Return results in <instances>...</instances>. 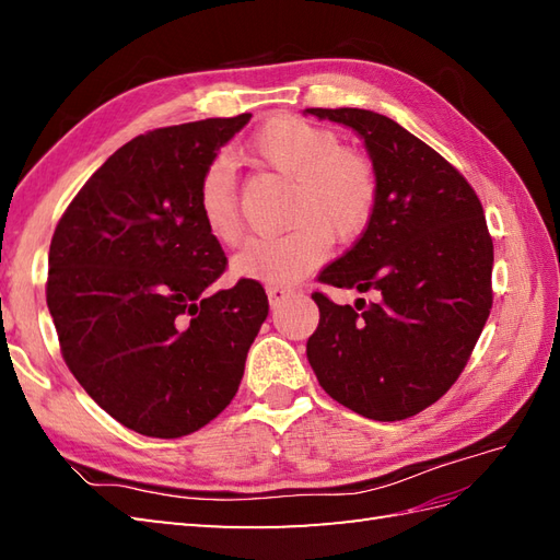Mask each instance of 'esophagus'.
I'll return each instance as SVG.
<instances>
[{
	"mask_svg": "<svg viewBox=\"0 0 560 560\" xmlns=\"http://www.w3.org/2000/svg\"><path fill=\"white\" fill-rule=\"evenodd\" d=\"M267 295H269V305L277 307L281 301H287L291 295L289 287H267Z\"/></svg>",
	"mask_w": 560,
	"mask_h": 560,
	"instance_id": "obj_1",
	"label": "esophagus"
}]
</instances>
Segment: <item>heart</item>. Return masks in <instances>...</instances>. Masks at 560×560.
Wrapping results in <instances>:
<instances>
[{
    "label": "heart",
    "mask_w": 560,
    "mask_h": 560,
    "mask_svg": "<svg viewBox=\"0 0 560 560\" xmlns=\"http://www.w3.org/2000/svg\"><path fill=\"white\" fill-rule=\"evenodd\" d=\"M257 163L295 183L289 207L293 229L253 237L231 261L237 279L291 287L327 257V235L353 241L365 231L377 199L375 171L361 153L341 149L339 137L301 117L281 115L249 139ZM197 207L213 241L233 245L243 231L231 163H209L197 187Z\"/></svg>",
    "instance_id": "1"
}]
</instances>
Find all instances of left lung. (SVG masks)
<instances>
[{
	"label": "left lung",
	"instance_id": "left-lung-1",
	"mask_svg": "<svg viewBox=\"0 0 560 560\" xmlns=\"http://www.w3.org/2000/svg\"><path fill=\"white\" fill-rule=\"evenodd\" d=\"M353 129L371 156L377 199L347 255L319 271L351 305L315 293L319 325L307 361L331 399L373 421L431 407L467 365L489 319L493 241L471 185L421 139L361 108H307Z\"/></svg>",
	"mask_w": 560,
	"mask_h": 560
}]
</instances>
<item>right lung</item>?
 Instances as JSON below:
<instances>
[{"mask_svg":"<svg viewBox=\"0 0 560 560\" xmlns=\"http://www.w3.org/2000/svg\"><path fill=\"white\" fill-rule=\"evenodd\" d=\"M249 113L153 129L117 149L59 219L47 307L79 385L115 421L183 438L229 407L269 315L261 283L209 291L225 255L197 187Z\"/></svg>","mask_w":560,"mask_h":560,"instance_id":"add662e5","label":"right lung"}]
</instances>
